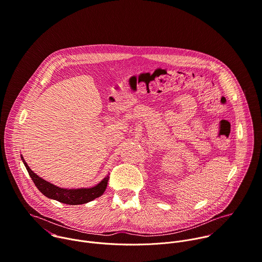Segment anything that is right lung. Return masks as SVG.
<instances>
[{
  "instance_id": "obj_1",
  "label": "right lung",
  "mask_w": 262,
  "mask_h": 262,
  "mask_svg": "<svg viewBox=\"0 0 262 262\" xmlns=\"http://www.w3.org/2000/svg\"><path fill=\"white\" fill-rule=\"evenodd\" d=\"M21 159L28 169L30 177L32 178V180L35 183V185L37 186V188L48 199H52V200H55L57 202H60V203L67 204V205H82V204L92 202L95 199L101 196L107 188L109 176H107L97 186L92 187V188H81V189L59 188V187L43 180L38 175H36V173L30 168L28 163L25 161L23 156H21Z\"/></svg>"
}]
</instances>
